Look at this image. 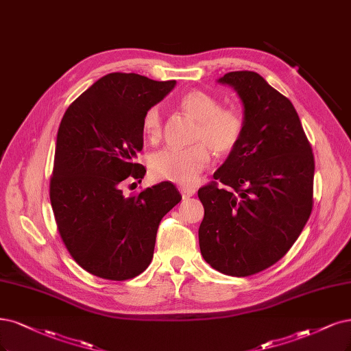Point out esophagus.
Wrapping results in <instances>:
<instances>
[{"label": "esophagus", "instance_id": "obj_1", "mask_svg": "<svg viewBox=\"0 0 351 351\" xmlns=\"http://www.w3.org/2000/svg\"><path fill=\"white\" fill-rule=\"evenodd\" d=\"M178 190H180V193H181V196H183V199H187V197L193 196V195H195V193H196V189L189 187V186H180Z\"/></svg>", "mask_w": 351, "mask_h": 351}]
</instances>
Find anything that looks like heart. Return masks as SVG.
I'll list each match as a JSON object with an SVG mask.
<instances>
[{
  "label": "heart",
  "instance_id": "heart-1",
  "mask_svg": "<svg viewBox=\"0 0 351 351\" xmlns=\"http://www.w3.org/2000/svg\"><path fill=\"white\" fill-rule=\"evenodd\" d=\"M180 106L199 120L195 141L187 148H165L152 154L149 171L155 180L189 184L210 162V149L228 155L238 148L245 134V116L234 106H222L216 95L191 90L180 97ZM143 136L158 142L162 134V117L158 106L149 107L142 117Z\"/></svg>",
  "mask_w": 351,
  "mask_h": 351
}]
</instances>
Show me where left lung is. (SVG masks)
<instances>
[{"mask_svg": "<svg viewBox=\"0 0 351 351\" xmlns=\"http://www.w3.org/2000/svg\"><path fill=\"white\" fill-rule=\"evenodd\" d=\"M244 104L245 134L199 189L203 258L228 276L247 277L279 261L308 222L315 161L293 104L257 72H228Z\"/></svg>", "mask_w": 351, "mask_h": 351, "instance_id": "obj_1", "label": "left lung"}]
</instances>
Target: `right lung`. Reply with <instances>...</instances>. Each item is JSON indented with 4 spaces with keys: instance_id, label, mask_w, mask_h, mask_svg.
I'll return each instance as SVG.
<instances>
[{
    "instance_id": "right-lung-1",
    "label": "right lung",
    "mask_w": 351,
    "mask_h": 351,
    "mask_svg": "<svg viewBox=\"0 0 351 351\" xmlns=\"http://www.w3.org/2000/svg\"><path fill=\"white\" fill-rule=\"evenodd\" d=\"M176 81L112 72L72 101L60 120L49 196L60 238L81 267L123 282L148 267L162 217L181 200L170 181L129 197L126 178L142 180V117Z\"/></svg>"
}]
</instances>
